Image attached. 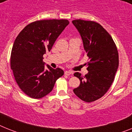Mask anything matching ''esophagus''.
<instances>
[{"label": "esophagus", "instance_id": "obj_1", "mask_svg": "<svg viewBox=\"0 0 132 132\" xmlns=\"http://www.w3.org/2000/svg\"><path fill=\"white\" fill-rule=\"evenodd\" d=\"M64 74H65L66 75H68V76H69V75H70L71 74H72V72L71 71H70V70H66V71H65Z\"/></svg>", "mask_w": 132, "mask_h": 132}]
</instances>
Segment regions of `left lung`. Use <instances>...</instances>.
I'll return each instance as SVG.
<instances>
[{"instance_id": "8db88e82", "label": "left lung", "mask_w": 132, "mask_h": 132, "mask_svg": "<svg viewBox=\"0 0 132 132\" xmlns=\"http://www.w3.org/2000/svg\"><path fill=\"white\" fill-rule=\"evenodd\" d=\"M72 22L89 59L87 75L74 74L80 83L73 91L81 100L90 103L103 97L110 88L119 66V55L111 36L100 24L81 19Z\"/></svg>"}]
</instances>
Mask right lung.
<instances>
[{
  "label": "right lung",
  "mask_w": 132,
  "mask_h": 132,
  "mask_svg": "<svg viewBox=\"0 0 132 132\" xmlns=\"http://www.w3.org/2000/svg\"><path fill=\"white\" fill-rule=\"evenodd\" d=\"M68 24L66 19L37 21L27 25L15 39L11 68L19 88L29 97H45L52 90L57 78L64 75L61 68L54 69L48 64L45 67L43 55L51 50Z\"/></svg>",
  "instance_id": "right-lung-1"
}]
</instances>
